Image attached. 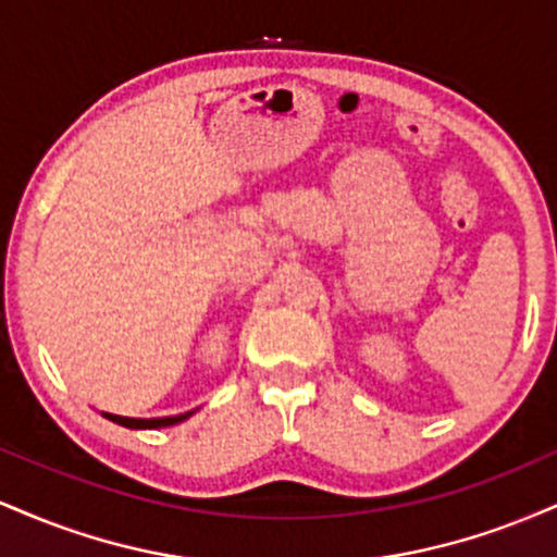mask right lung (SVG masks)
I'll return each instance as SVG.
<instances>
[{
    "label": "right lung",
    "instance_id": "right-lung-1",
    "mask_svg": "<svg viewBox=\"0 0 557 557\" xmlns=\"http://www.w3.org/2000/svg\"><path fill=\"white\" fill-rule=\"evenodd\" d=\"M188 417L190 413H181V417H164V419H127V417H114V413H107V419L114 421V424L127 426V430H159V426L181 424V421Z\"/></svg>",
    "mask_w": 557,
    "mask_h": 557
}]
</instances>
